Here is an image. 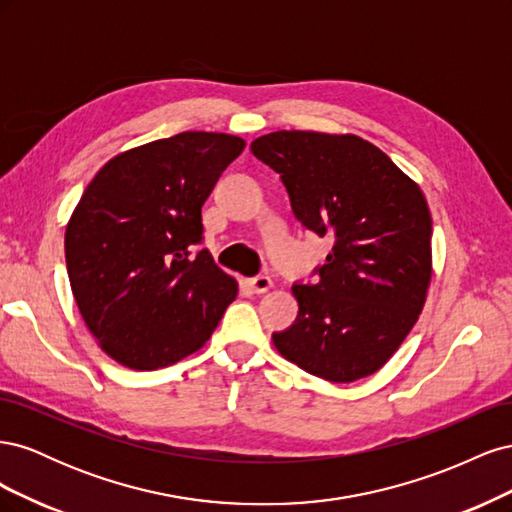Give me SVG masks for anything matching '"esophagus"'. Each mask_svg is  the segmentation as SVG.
Wrapping results in <instances>:
<instances>
[{"label": "esophagus", "instance_id": "1", "mask_svg": "<svg viewBox=\"0 0 512 512\" xmlns=\"http://www.w3.org/2000/svg\"><path fill=\"white\" fill-rule=\"evenodd\" d=\"M247 286L252 288V292L262 294V292H267V290L273 288V282H271L269 275H256V277H252V280H247Z\"/></svg>", "mask_w": 512, "mask_h": 512}]
</instances>
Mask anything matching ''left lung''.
Wrapping results in <instances>:
<instances>
[{"label": "left lung", "instance_id": "obj_1", "mask_svg": "<svg viewBox=\"0 0 512 512\" xmlns=\"http://www.w3.org/2000/svg\"><path fill=\"white\" fill-rule=\"evenodd\" d=\"M252 153L275 173L292 213L335 239L316 284H294L299 316L273 333L284 359L329 382L367 378L423 312L431 282V213L421 188L354 134L280 130Z\"/></svg>", "mask_w": 512, "mask_h": 512}]
</instances>
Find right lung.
<instances>
[{
    "label": "right lung",
    "mask_w": 512,
    "mask_h": 512,
    "mask_svg": "<svg viewBox=\"0 0 512 512\" xmlns=\"http://www.w3.org/2000/svg\"><path fill=\"white\" fill-rule=\"evenodd\" d=\"M239 136L181 132L108 160L66 228L74 301L117 363L138 371L173 365L203 348L237 297L235 277L203 241V205Z\"/></svg>",
    "instance_id": "1"
}]
</instances>
